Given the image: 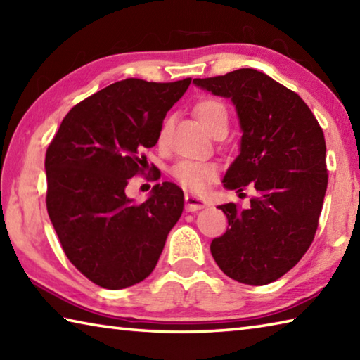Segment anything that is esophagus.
<instances>
[{"label":"esophagus","mask_w":360,"mask_h":360,"mask_svg":"<svg viewBox=\"0 0 360 360\" xmlns=\"http://www.w3.org/2000/svg\"><path fill=\"white\" fill-rule=\"evenodd\" d=\"M185 202H186V210L188 212H196V210L204 209L205 204H207L202 198L194 196V194H191V193L185 194Z\"/></svg>","instance_id":"1"}]
</instances>
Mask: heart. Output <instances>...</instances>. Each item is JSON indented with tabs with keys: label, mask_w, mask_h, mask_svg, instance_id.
<instances>
[{
	"label": "heart",
	"mask_w": 360,
	"mask_h": 360,
	"mask_svg": "<svg viewBox=\"0 0 360 360\" xmlns=\"http://www.w3.org/2000/svg\"><path fill=\"white\" fill-rule=\"evenodd\" d=\"M194 115L198 117L199 123L202 124V128L210 136L215 134L218 129L228 131V110H226L221 101L213 98L199 101L194 105ZM164 137H166V124L161 126L158 139L162 142ZM170 174L186 190L199 193L204 191L212 184V180L215 179L217 167L210 162L184 160L175 164Z\"/></svg>",
	"instance_id": "b5f03b06"
}]
</instances>
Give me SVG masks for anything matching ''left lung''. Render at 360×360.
<instances>
[{
	"label": "left lung",
	"instance_id": "8db88e82",
	"mask_svg": "<svg viewBox=\"0 0 360 360\" xmlns=\"http://www.w3.org/2000/svg\"><path fill=\"white\" fill-rule=\"evenodd\" d=\"M193 84L236 107L242 139L224 188L256 190L248 209L218 205L229 228L212 240V256L229 278L269 285L300 261L318 229L327 190L324 132L297 93L256 69Z\"/></svg>",
	"mask_w": 360,
	"mask_h": 360
}]
</instances>
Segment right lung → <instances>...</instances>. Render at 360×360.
<instances>
[{
    "label": "right lung",
    "instance_id": "add662e5",
    "mask_svg": "<svg viewBox=\"0 0 360 360\" xmlns=\"http://www.w3.org/2000/svg\"><path fill=\"white\" fill-rule=\"evenodd\" d=\"M191 79H126L74 105L46 153L47 212L68 259L105 289L137 285L153 272L184 212V191L162 181L142 204L126 196L166 117Z\"/></svg>",
    "mask_w": 360,
    "mask_h": 360
}]
</instances>
